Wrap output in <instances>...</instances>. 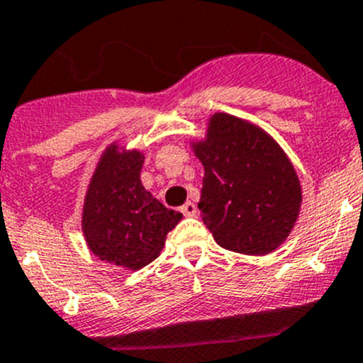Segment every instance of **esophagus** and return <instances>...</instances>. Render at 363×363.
I'll use <instances>...</instances> for the list:
<instances>
[{"mask_svg": "<svg viewBox=\"0 0 363 363\" xmlns=\"http://www.w3.org/2000/svg\"><path fill=\"white\" fill-rule=\"evenodd\" d=\"M179 210H182V213H184V216H187V217H194L196 213H198V208H196V205L192 201H187Z\"/></svg>", "mask_w": 363, "mask_h": 363, "instance_id": "34e87169", "label": "esophagus"}]
</instances>
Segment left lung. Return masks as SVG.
<instances>
[{
    "label": "left lung",
    "mask_w": 363,
    "mask_h": 363,
    "mask_svg": "<svg viewBox=\"0 0 363 363\" xmlns=\"http://www.w3.org/2000/svg\"><path fill=\"white\" fill-rule=\"evenodd\" d=\"M205 167L198 208L220 247L267 255L285 242L301 208V185L279 144L257 124L230 113L210 117L192 144Z\"/></svg>",
    "instance_id": "obj_1"
}]
</instances>
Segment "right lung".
Returning a JSON list of instances; mask_svg holds the SVG:
<instances>
[{"instance_id":"add662e5","label":"right lung","mask_w":363,"mask_h":363,"mask_svg":"<svg viewBox=\"0 0 363 363\" xmlns=\"http://www.w3.org/2000/svg\"><path fill=\"white\" fill-rule=\"evenodd\" d=\"M144 155L110 144L85 194L82 230L99 260L137 271L164 250L165 237L182 220L144 189Z\"/></svg>"}]
</instances>
